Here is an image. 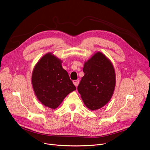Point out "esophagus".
I'll list each match as a JSON object with an SVG mask.
<instances>
[{
    "label": "esophagus",
    "instance_id": "1",
    "mask_svg": "<svg viewBox=\"0 0 150 150\" xmlns=\"http://www.w3.org/2000/svg\"><path fill=\"white\" fill-rule=\"evenodd\" d=\"M73 83L75 85V86L76 87L78 85V84H79V80L78 79L74 80V81H73Z\"/></svg>",
    "mask_w": 150,
    "mask_h": 150
}]
</instances>
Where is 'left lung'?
Segmentation results:
<instances>
[{"instance_id": "8db88e82", "label": "left lung", "mask_w": 150, "mask_h": 150, "mask_svg": "<svg viewBox=\"0 0 150 150\" xmlns=\"http://www.w3.org/2000/svg\"><path fill=\"white\" fill-rule=\"evenodd\" d=\"M85 75L78 91L85 105L91 110H98L111 99L116 85V74L110 60L101 52H97L85 62Z\"/></svg>"}]
</instances>
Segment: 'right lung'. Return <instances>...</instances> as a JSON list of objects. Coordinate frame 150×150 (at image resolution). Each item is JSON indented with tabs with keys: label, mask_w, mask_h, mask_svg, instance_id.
<instances>
[{
	"label": "right lung",
	"mask_w": 150,
	"mask_h": 150,
	"mask_svg": "<svg viewBox=\"0 0 150 150\" xmlns=\"http://www.w3.org/2000/svg\"><path fill=\"white\" fill-rule=\"evenodd\" d=\"M62 62L48 53L37 63L32 74V85L37 98L41 104L53 109L76 90L68 73L63 69Z\"/></svg>",
	"instance_id": "right-lung-1"
}]
</instances>
